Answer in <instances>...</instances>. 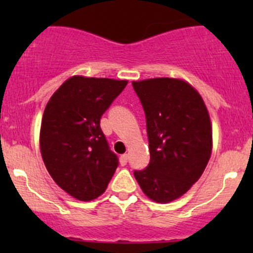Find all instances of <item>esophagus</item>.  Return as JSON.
Instances as JSON below:
<instances>
[{"label": "esophagus", "mask_w": 253, "mask_h": 253, "mask_svg": "<svg viewBox=\"0 0 253 253\" xmlns=\"http://www.w3.org/2000/svg\"><path fill=\"white\" fill-rule=\"evenodd\" d=\"M127 160H128V155L127 154H122L121 157H120V163H121L122 167H125V165L127 164Z\"/></svg>", "instance_id": "34e87169"}]
</instances>
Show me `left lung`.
Here are the masks:
<instances>
[{"instance_id":"left-lung-1","label":"left lung","mask_w":253,"mask_h":253,"mask_svg":"<svg viewBox=\"0 0 253 253\" xmlns=\"http://www.w3.org/2000/svg\"><path fill=\"white\" fill-rule=\"evenodd\" d=\"M145 114L150 162L134 170L142 191L158 203L187 192L205 171L211 153V126L203 99L186 82L153 78L133 82Z\"/></svg>"}]
</instances>
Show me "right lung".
<instances>
[{
	"mask_svg": "<svg viewBox=\"0 0 253 253\" xmlns=\"http://www.w3.org/2000/svg\"><path fill=\"white\" fill-rule=\"evenodd\" d=\"M126 85L127 81L75 76L45 108L40 129L42 160L53 181L79 201L103 195L119 165L100 119Z\"/></svg>",
	"mask_w": 253,
	"mask_h": 253,
	"instance_id": "1",
	"label": "right lung"
}]
</instances>
